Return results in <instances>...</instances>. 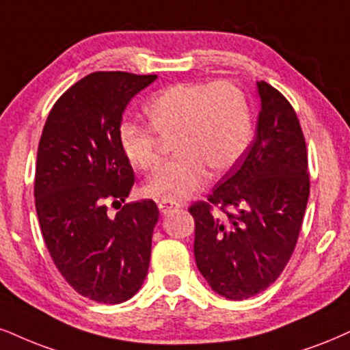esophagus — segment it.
<instances>
[{
  "label": "esophagus",
  "instance_id": "obj_1",
  "mask_svg": "<svg viewBox=\"0 0 350 350\" xmlns=\"http://www.w3.org/2000/svg\"><path fill=\"white\" fill-rule=\"evenodd\" d=\"M180 208H182V206L175 201H159V211H161L163 215L174 213V211H178Z\"/></svg>",
  "mask_w": 350,
  "mask_h": 350
}]
</instances>
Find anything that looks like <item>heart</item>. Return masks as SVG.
I'll return each mask as SVG.
<instances>
[{
    "mask_svg": "<svg viewBox=\"0 0 350 350\" xmlns=\"http://www.w3.org/2000/svg\"><path fill=\"white\" fill-rule=\"evenodd\" d=\"M150 126L122 123L118 142L137 170L161 165V140L174 141L178 157L144 183L146 196L183 201L204 187L208 170L226 174L247 152L253 137L252 111L243 90L227 81L180 83L146 103Z\"/></svg>",
    "mask_w": 350,
    "mask_h": 350,
    "instance_id": "1",
    "label": "heart"
}]
</instances>
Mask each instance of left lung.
I'll return each instance as SVG.
<instances>
[{"label":"left lung","mask_w":350,"mask_h":350,"mask_svg":"<svg viewBox=\"0 0 350 350\" xmlns=\"http://www.w3.org/2000/svg\"><path fill=\"white\" fill-rule=\"evenodd\" d=\"M258 92L254 141L208 200L188 208L198 269L230 300L250 299L279 278L295 250L310 195L307 144L295 110L265 81Z\"/></svg>","instance_id":"8db88e82"}]
</instances>
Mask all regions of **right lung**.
<instances>
[{"instance_id":"1","label":"right lung","mask_w":350,"mask_h":350,"mask_svg":"<svg viewBox=\"0 0 350 350\" xmlns=\"http://www.w3.org/2000/svg\"><path fill=\"white\" fill-rule=\"evenodd\" d=\"M155 75L90 72L50 110L36 165V209L55 266L77 294L122 304L144 282L159 209L126 202L115 217L107 202H124L135 172L118 142L123 111Z\"/></svg>"}]
</instances>
